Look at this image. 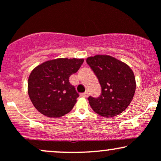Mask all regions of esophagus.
Here are the masks:
<instances>
[{
	"label": "esophagus",
	"instance_id": "esophagus-1",
	"mask_svg": "<svg viewBox=\"0 0 161 161\" xmlns=\"http://www.w3.org/2000/svg\"><path fill=\"white\" fill-rule=\"evenodd\" d=\"M80 96H82V97H88V92H84V93H81L80 94Z\"/></svg>",
	"mask_w": 161,
	"mask_h": 161
}]
</instances>
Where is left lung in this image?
Listing matches in <instances>:
<instances>
[{
  "label": "left lung",
  "instance_id": "1",
  "mask_svg": "<svg viewBox=\"0 0 161 161\" xmlns=\"http://www.w3.org/2000/svg\"><path fill=\"white\" fill-rule=\"evenodd\" d=\"M86 63L97 76L101 87L99 97H88L96 114L112 117L128 108L136 92V79L132 70L120 60L108 55L88 57Z\"/></svg>",
  "mask_w": 161,
  "mask_h": 161
}]
</instances>
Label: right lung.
Here are the masks:
<instances>
[{
	"label": "right lung",
	"instance_id": "add662e5",
	"mask_svg": "<svg viewBox=\"0 0 161 161\" xmlns=\"http://www.w3.org/2000/svg\"><path fill=\"white\" fill-rule=\"evenodd\" d=\"M83 62V59L59 58L32 70L28 80V92L38 112L48 117H61L71 111L79 94L69 78Z\"/></svg>",
	"mask_w": 161,
	"mask_h": 161
}]
</instances>
